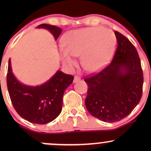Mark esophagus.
I'll return each instance as SVG.
<instances>
[{
  "label": "esophagus",
  "mask_w": 151,
  "mask_h": 151,
  "mask_svg": "<svg viewBox=\"0 0 151 151\" xmlns=\"http://www.w3.org/2000/svg\"><path fill=\"white\" fill-rule=\"evenodd\" d=\"M79 81H81V78L79 77H77V76H75V77H74V78L73 83H77Z\"/></svg>",
  "instance_id": "obj_1"
}]
</instances>
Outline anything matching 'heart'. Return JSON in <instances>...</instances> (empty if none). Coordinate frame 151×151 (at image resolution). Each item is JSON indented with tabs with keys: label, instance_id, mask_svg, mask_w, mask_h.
Returning a JSON list of instances; mask_svg holds the SVG:
<instances>
[{
	"label": "heart",
	"instance_id": "1",
	"mask_svg": "<svg viewBox=\"0 0 151 151\" xmlns=\"http://www.w3.org/2000/svg\"><path fill=\"white\" fill-rule=\"evenodd\" d=\"M64 48L60 50V58L67 68L76 65L74 57L81 55L86 70L96 72L106 65L115 47L113 31L93 27L67 32L62 40Z\"/></svg>",
	"mask_w": 151,
	"mask_h": 151
}]
</instances>
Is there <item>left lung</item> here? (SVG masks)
I'll return each instance as SVG.
<instances>
[{"label":"left lung","instance_id":"obj_1","mask_svg":"<svg viewBox=\"0 0 151 151\" xmlns=\"http://www.w3.org/2000/svg\"><path fill=\"white\" fill-rule=\"evenodd\" d=\"M118 47L113 60L99 73L86 78L85 105L89 114L104 122L124 119L142 96L143 76L138 52L125 36L115 31Z\"/></svg>","mask_w":151,"mask_h":151}]
</instances>
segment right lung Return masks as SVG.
<instances>
[{
    "instance_id": "1",
    "label": "right lung",
    "mask_w": 151,
    "mask_h": 151,
    "mask_svg": "<svg viewBox=\"0 0 151 151\" xmlns=\"http://www.w3.org/2000/svg\"><path fill=\"white\" fill-rule=\"evenodd\" d=\"M37 28L50 31L55 40L62 32L60 27L49 24H41ZM73 79V76L58 70L49 80L40 85H26L15 77L10 59L8 61L7 86L10 100L17 113L32 124H46L60 115L64 93Z\"/></svg>"
}]
</instances>
